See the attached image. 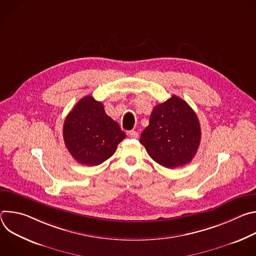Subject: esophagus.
I'll list each match as a JSON object with an SVG mask.
<instances>
[{"instance_id": "esophagus-1", "label": "esophagus", "mask_w": 256, "mask_h": 256, "mask_svg": "<svg viewBox=\"0 0 256 256\" xmlns=\"http://www.w3.org/2000/svg\"><path fill=\"white\" fill-rule=\"evenodd\" d=\"M128 136H130V138H136L138 136V132H136V130H130V132H128Z\"/></svg>"}]
</instances>
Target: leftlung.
<instances>
[{"label": "left lung", "mask_w": 256, "mask_h": 256, "mask_svg": "<svg viewBox=\"0 0 256 256\" xmlns=\"http://www.w3.org/2000/svg\"><path fill=\"white\" fill-rule=\"evenodd\" d=\"M200 136V122L192 108L173 95L153 108L149 126L142 132L140 142L155 162L173 169L192 160Z\"/></svg>", "instance_id": "left-lung-1"}]
</instances>
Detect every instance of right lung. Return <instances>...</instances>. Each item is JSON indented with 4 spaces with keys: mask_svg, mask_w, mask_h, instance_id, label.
Returning <instances> with one entry per match:
<instances>
[{
    "mask_svg": "<svg viewBox=\"0 0 256 256\" xmlns=\"http://www.w3.org/2000/svg\"><path fill=\"white\" fill-rule=\"evenodd\" d=\"M70 154L77 162L96 166L110 158L126 138L118 124L92 96L83 97L66 116L62 130Z\"/></svg>",
    "mask_w": 256,
    "mask_h": 256,
    "instance_id": "right-lung-1",
    "label": "right lung"
}]
</instances>
